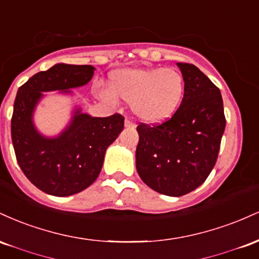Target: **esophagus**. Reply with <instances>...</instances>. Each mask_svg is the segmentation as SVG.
Here are the masks:
<instances>
[{"mask_svg": "<svg viewBox=\"0 0 259 259\" xmlns=\"http://www.w3.org/2000/svg\"><path fill=\"white\" fill-rule=\"evenodd\" d=\"M125 126L126 127H135V123L132 119H125Z\"/></svg>", "mask_w": 259, "mask_h": 259, "instance_id": "esophagus-1", "label": "esophagus"}]
</instances>
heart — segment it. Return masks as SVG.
<instances>
[{
    "instance_id": "obj_1",
    "label": "heart",
    "mask_w": 259,
    "mask_h": 259,
    "mask_svg": "<svg viewBox=\"0 0 259 259\" xmlns=\"http://www.w3.org/2000/svg\"><path fill=\"white\" fill-rule=\"evenodd\" d=\"M112 91L130 103L134 114L146 123L167 120L179 108L185 80L173 68H140L115 73L111 80ZM103 100L113 102L109 90L100 91Z\"/></svg>"
}]
</instances>
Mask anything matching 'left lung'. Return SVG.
<instances>
[{"label": "left lung", "mask_w": 259, "mask_h": 259, "mask_svg": "<svg viewBox=\"0 0 259 259\" xmlns=\"http://www.w3.org/2000/svg\"><path fill=\"white\" fill-rule=\"evenodd\" d=\"M185 94L177 112L156 125L136 127V169L159 194L186 195L204 183L214 167L225 129L221 90L194 64L178 63Z\"/></svg>", "instance_id": "obj_1"}]
</instances>
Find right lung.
Returning a JSON list of instances; mask_svg holds the SVG:
<instances>
[{
    "mask_svg": "<svg viewBox=\"0 0 259 259\" xmlns=\"http://www.w3.org/2000/svg\"><path fill=\"white\" fill-rule=\"evenodd\" d=\"M92 65L59 63L32 75L19 88L11 121L12 142L20 169L37 189L58 197L85 190L99 177L107 147L124 129L121 114L91 117L76 108L70 124L56 138L37 132L32 113L42 92L84 86Z\"/></svg>",
    "mask_w": 259,
    "mask_h": 259,
    "instance_id": "obj_1",
    "label": "right lung"
}]
</instances>
